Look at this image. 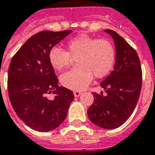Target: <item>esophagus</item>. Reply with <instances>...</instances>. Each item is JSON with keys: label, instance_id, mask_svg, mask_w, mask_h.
Masks as SVG:
<instances>
[{"label": "esophagus", "instance_id": "obj_1", "mask_svg": "<svg viewBox=\"0 0 155 155\" xmlns=\"http://www.w3.org/2000/svg\"><path fill=\"white\" fill-rule=\"evenodd\" d=\"M81 95V91H74V96H80Z\"/></svg>", "mask_w": 155, "mask_h": 155}]
</instances>
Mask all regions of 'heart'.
I'll return each instance as SVG.
<instances>
[{
  "mask_svg": "<svg viewBox=\"0 0 155 155\" xmlns=\"http://www.w3.org/2000/svg\"><path fill=\"white\" fill-rule=\"evenodd\" d=\"M66 50L53 47L48 52V61L56 70L65 69L76 59L77 68L60 76L62 85L70 90H83L91 82L93 76H107L116 61L115 47L106 38H96L82 33L70 39Z\"/></svg>",
  "mask_w": 155,
  "mask_h": 155,
  "instance_id": "b5f03b06",
  "label": "heart"
}]
</instances>
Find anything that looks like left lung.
<instances>
[{"instance_id":"left-lung-1","label":"left lung","mask_w":155,"mask_h":155,"mask_svg":"<svg viewBox=\"0 0 155 155\" xmlns=\"http://www.w3.org/2000/svg\"><path fill=\"white\" fill-rule=\"evenodd\" d=\"M114 39L116 62L114 70L102 82V92H93L94 102L87 113L95 125L106 129L117 128L132 115L142 87L140 60L134 48L115 31L107 29Z\"/></svg>"}]
</instances>
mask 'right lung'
I'll return each mask as SVG.
<instances>
[{
	"mask_svg": "<svg viewBox=\"0 0 155 155\" xmlns=\"http://www.w3.org/2000/svg\"><path fill=\"white\" fill-rule=\"evenodd\" d=\"M71 30L42 31L26 41L10 63L7 89L11 103L19 118L38 132H48L65 119L74 96L58 85V78L48 61V52ZM55 94L54 99L47 98Z\"/></svg>",
	"mask_w": 155,
	"mask_h": 155,
	"instance_id": "1",
	"label": "right lung"
}]
</instances>
